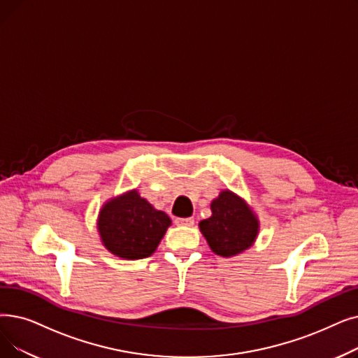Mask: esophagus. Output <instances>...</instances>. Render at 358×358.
Masks as SVG:
<instances>
[{
    "label": "esophagus",
    "mask_w": 358,
    "mask_h": 358,
    "mask_svg": "<svg viewBox=\"0 0 358 358\" xmlns=\"http://www.w3.org/2000/svg\"><path fill=\"white\" fill-rule=\"evenodd\" d=\"M176 224L177 225H184V227H193L194 220H193V217H177Z\"/></svg>",
    "instance_id": "34e87169"
}]
</instances>
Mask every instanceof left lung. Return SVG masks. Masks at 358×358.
Returning a JSON list of instances; mask_svg holds the SVG:
<instances>
[{
	"mask_svg": "<svg viewBox=\"0 0 358 358\" xmlns=\"http://www.w3.org/2000/svg\"><path fill=\"white\" fill-rule=\"evenodd\" d=\"M210 210V217L200 221L199 228L215 255L232 257L255 244L260 222L243 197L231 190H222L212 200Z\"/></svg>",
	"mask_w": 358,
	"mask_h": 358,
	"instance_id": "8db88e82",
	"label": "left lung"
}]
</instances>
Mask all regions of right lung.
<instances>
[{
	"instance_id": "add662e5",
	"label": "right lung",
	"mask_w": 358,
	"mask_h": 358,
	"mask_svg": "<svg viewBox=\"0 0 358 358\" xmlns=\"http://www.w3.org/2000/svg\"><path fill=\"white\" fill-rule=\"evenodd\" d=\"M169 225V216L155 209L136 189L106 200L96 222L102 245L127 260L155 253Z\"/></svg>"
}]
</instances>
